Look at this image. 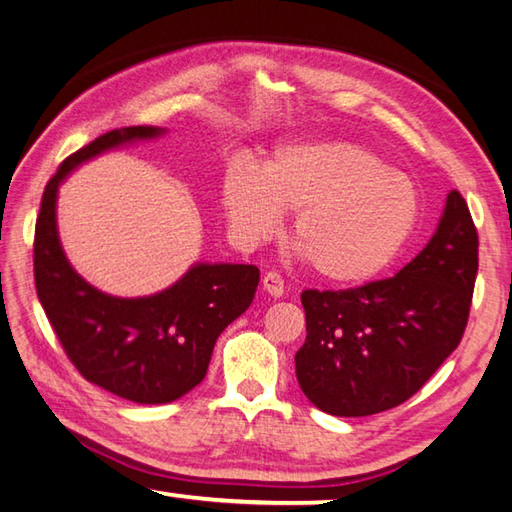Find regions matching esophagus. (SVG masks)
<instances>
[{"label":"esophagus","mask_w":512,"mask_h":512,"mask_svg":"<svg viewBox=\"0 0 512 512\" xmlns=\"http://www.w3.org/2000/svg\"><path fill=\"white\" fill-rule=\"evenodd\" d=\"M262 286L271 297H282L284 295V280H282L280 273H275V271L266 273L264 280H262Z\"/></svg>","instance_id":"esophagus-1"}]
</instances>
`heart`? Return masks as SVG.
Masks as SVG:
<instances>
[{"instance_id":"1","label":"heart","mask_w":512,"mask_h":512,"mask_svg":"<svg viewBox=\"0 0 512 512\" xmlns=\"http://www.w3.org/2000/svg\"><path fill=\"white\" fill-rule=\"evenodd\" d=\"M221 208L239 246L253 248L295 212L291 241L324 280L358 284L394 262L412 237L421 199L410 176L349 141L280 147L253 172L232 165Z\"/></svg>"}]
</instances>
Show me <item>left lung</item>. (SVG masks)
I'll use <instances>...</instances> for the list:
<instances>
[{
	"mask_svg": "<svg viewBox=\"0 0 512 512\" xmlns=\"http://www.w3.org/2000/svg\"><path fill=\"white\" fill-rule=\"evenodd\" d=\"M479 268L466 199L448 194L441 224L394 277L342 291H302L306 340L295 376L333 416H371L405 403L459 347Z\"/></svg>",
	"mask_w": 512,
	"mask_h": 512,
	"instance_id": "obj_1",
	"label": "left lung"
}]
</instances>
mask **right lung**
<instances>
[{
    "instance_id": "right-lung-1",
    "label": "right lung",
    "mask_w": 512,
    "mask_h": 512,
    "mask_svg": "<svg viewBox=\"0 0 512 512\" xmlns=\"http://www.w3.org/2000/svg\"><path fill=\"white\" fill-rule=\"evenodd\" d=\"M156 134L152 125L111 129L67 156L46 183L33 239L35 291L71 365L89 383L143 405L176 401L206 378L219 333L248 309L259 284L253 264H197L163 293L123 300L69 266L55 230L60 181L109 147Z\"/></svg>"
}]
</instances>
